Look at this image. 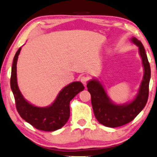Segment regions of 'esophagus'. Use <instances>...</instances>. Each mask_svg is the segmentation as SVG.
<instances>
[{
  "mask_svg": "<svg viewBox=\"0 0 157 157\" xmlns=\"http://www.w3.org/2000/svg\"><path fill=\"white\" fill-rule=\"evenodd\" d=\"M80 80H81V82H82V83L83 84H84V85H86V83H87L88 81L89 80V78L88 76L83 75V76L81 77Z\"/></svg>",
  "mask_w": 157,
  "mask_h": 157,
  "instance_id": "obj_1",
  "label": "esophagus"
}]
</instances>
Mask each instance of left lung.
Returning a JSON list of instances; mask_svg holds the SVG:
<instances>
[{
    "label": "left lung",
    "mask_w": 157,
    "mask_h": 157,
    "mask_svg": "<svg viewBox=\"0 0 157 157\" xmlns=\"http://www.w3.org/2000/svg\"><path fill=\"white\" fill-rule=\"evenodd\" d=\"M131 41L139 47V52L145 71L138 95L131 103L121 105L113 103L103 86L99 82L94 79L89 81L86 85L89 92L91 94L94 115L99 123L108 127H119L129 123L145 108L147 102L151 76L150 63L141 42L136 38H133Z\"/></svg>",
    "instance_id": "obj_1"
}]
</instances>
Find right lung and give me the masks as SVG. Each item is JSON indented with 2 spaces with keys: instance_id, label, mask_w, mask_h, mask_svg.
Segmentation results:
<instances>
[{
  "instance_id": "add662e5",
  "label": "right lung",
  "mask_w": 157,
  "mask_h": 157,
  "mask_svg": "<svg viewBox=\"0 0 157 157\" xmlns=\"http://www.w3.org/2000/svg\"><path fill=\"white\" fill-rule=\"evenodd\" d=\"M20 47L14 57L12 66L10 86L13 92L17 110L22 119L38 130L54 131L65 125L70 117V102L84 86L80 82H74L64 87L50 106L38 108L22 96L17 82V62L21 50Z\"/></svg>"
}]
</instances>
